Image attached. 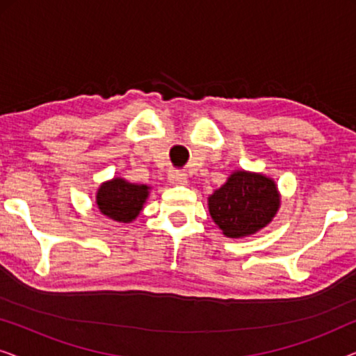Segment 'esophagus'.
Instances as JSON below:
<instances>
[{"label":"esophagus","instance_id":"esophagus-1","mask_svg":"<svg viewBox=\"0 0 356 356\" xmlns=\"http://www.w3.org/2000/svg\"><path fill=\"white\" fill-rule=\"evenodd\" d=\"M168 179L170 183L178 184V186H184V184H188V175L183 172H170Z\"/></svg>","mask_w":356,"mask_h":356}]
</instances>
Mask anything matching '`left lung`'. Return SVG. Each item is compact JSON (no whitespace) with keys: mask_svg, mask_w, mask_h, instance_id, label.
I'll list each match as a JSON object with an SVG mask.
<instances>
[{"mask_svg":"<svg viewBox=\"0 0 356 356\" xmlns=\"http://www.w3.org/2000/svg\"><path fill=\"white\" fill-rule=\"evenodd\" d=\"M209 213L227 238H245L269 225L280 209L275 181L262 173L235 170L207 197Z\"/></svg>","mask_w":356,"mask_h":356,"instance_id":"left-lung-1","label":"left lung"}]
</instances>
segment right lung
I'll return each instance as SVG.
<instances>
[{"mask_svg":"<svg viewBox=\"0 0 356 356\" xmlns=\"http://www.w3.org/2000/svg\"><path fill=\"white\" fill-rule=\"evenodd\" d=\"M147 184L129 183L124 178H111L97 189L95 204L102 216L115 222L131 223L136 220L149 197Z\"/></svg>","mask_w":356,"mask_h":356,"instance_id":"add662e5","label":"right lung"}]
</instances>
